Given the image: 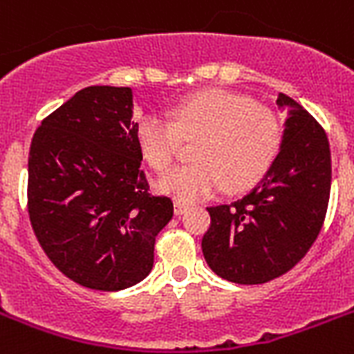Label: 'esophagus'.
I'll use <instances>...</instances> for the list:
<instances>
[{
	"label": "esophagus",
	"mask_w": 354,
	"mask_h": 354,
	"mask_svg": "<svg viewBox=\"0 0 354 354\" xmlns=\"http://www.w3.org/2000/svg\"><path fill=\"white\" fill-rule=\"evenodd\" d=\"M186 210H188V205H186V203L175 201V214H177V216H183Z\"/></svg>",
	"instance_id": "1"
}]
</instances>
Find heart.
<instances>
[{
  "label": "heart",
  "instance_id": "obj_1",
  "mask_svg": "<svg viewBox=\"0 0 354 354\" xmlns=\"http://www.w3.org/2000/svg\"><path fill=\"white\" fill-rule=\"evenodd\" d=\"M174 122L149 113L137 124L144 159L164 171L179 153L183 138L195 140V162L177 166L159 179V190L192 203L252 186L272 164L281 144V124L272 109L236 93L208 89L175 107Z\"/></svg>",
  "mask_w": 354,
  "mask_h": 354
}]
</instances>
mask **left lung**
Segmentation results:
<instances>
[{
	"label": "left lung",
	"instance_id": "obj_1",
	"mask_svg": "<svg viewBox=\"0 0 354 354\" xmlns=\"http://www.w3.org/2000/svg\"><path fill=\"white\" fill-rule=\"evenodd\" d=\"M289 113L279 153L250 194L210 206L203 236L208 267L232 283H267L309 252L324 225L330 194V149L324 128L298 102L279 93Z\"/></svg>",
	"mask_w": 354,
	"mask_h": 354
}]
</instances>
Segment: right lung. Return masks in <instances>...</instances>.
Returning <instances> with one entry per match:
<instances>
[{"instance_id":"1","label":"right lung","mask_w":354,"mask_h":354,"mask_svg":"<svg viewBox=\"0 0 354 354\" xmlns=\"http://www.w3.org/2000/svg\"><path fill=\"white\" fill-rule=\"evenodd\" d=\"M129 87L91 86L44 118L29 151L27 208L55 267L82 287L122 290L153 267L174 217L149 194Z\"/></svg>"}]
</instances>
